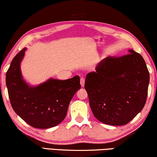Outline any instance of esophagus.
<instances>
[{
  "label": "esophagus",
  "instance_id": "obj_1",
  "mask_svg": "<svg viewBox=\"0 0 157 157\" xmlns=\"http://www.w3.org/2000/svg\"><path fill=\"white\" fill-rule=\"evenodd\" d=\"M85 79H84L83 78H80V85L82 86H84V85H85Z\"/></svg>",
  "mask_w": 157,
  "mask_h": 157
}]
</instances>
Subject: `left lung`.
Segmentation results:
<instances>
[{
    "mask_svg": "<svg viewBox=\"0 0 157 157\" xmlns=\"http://www.w3.org/2000/svg\"><path fill=\"white\" fill-rule=\"evenodd\" d=\"M121 57H107L89 72L85 88L94 116L101 123L123 125L144 108L149 73L140 53L129 50Z\"/></svg>",
    "mask_w": 157,
    "mask_h": 157,
    "instance_id": "1",
    "label": "left lung"
}]
</instances>
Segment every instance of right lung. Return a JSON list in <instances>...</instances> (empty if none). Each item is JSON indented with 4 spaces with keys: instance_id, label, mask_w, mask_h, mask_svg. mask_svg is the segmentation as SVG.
Segmentation results:
<instances>
[{
    "instance_id": "1",
    "label": "right lung",
    "mask_w": 157,
    "mask_h": 157,
    "mask_svg": "<svg viewBox=\"0 0 157 157\" xmlns=\"http://www.w3.org/2000/svg\"><path fill=\"white\" fill-rule=\"evenodd\" d=\"M26 48L12 60L6 73V85L14 111L32 127L46 129L64 120L72 98L81 88L79 77L59 80L49 79L36 86L22 79L20 63Z\"/></svg>"
}]
</instances>
